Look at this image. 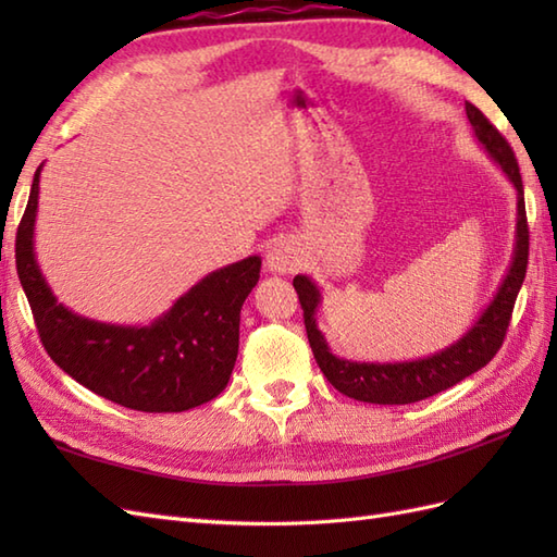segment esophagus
Returning a JSON list of instances; mask_svg holds the SVG:
<instances>
[{
	"label": "esophagus",
	"mask_w": 557,
	"mask_h": 557,
	"mask_svg": "<svg viewBox=\"0 0 557 557\" xmlns=\"http://www.w3.org/2000/svg\"><path fill=\"white\" fill-rule=\"evenodd\" d=\"M304 260V251L297 239H292V236H280V239L270 242L268 251H265V268L270 272H280V275H285V272H294Z\"/></svg>",
	"instance_id": "obj_1"
}]
</instances>
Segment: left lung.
Wrapping results in <instances>:
<instances>
[{
  "label": "left lung",
  "instance_id": "obj_1",
  "mask_svg": "<svg viewBox=\"0 0 557 557\" xmlns=\"http://www.w3.org/2000/svg\"><path fill=\"white\" fill-rule=\"evenodd\" d=\"M465 110L471 128H474L479 146L488 152V158L498 164L517 191V227L510 268H507L491 304L481 311L474 325H471L457 342H453V345L441 351L429 354V357L383 363L342 359L337 354H333L325 335L315 323V313L321 309L323 301L321 289H318V285L309 275L294 277V289L299 294L306 335H309L313 357L318 366H321V371L330 381V385L351 399L369 401V405H411V401L433 397L437 393H443V389L457 385L459 381H465L467 375L483 369V366H486L503 347L517 294L522 289V282L527 275L529 260L524 186L510 144H507L498 128H495L474 104L467 102Z\"/></svg>",
  "mask_w": 557,
  "mask_h": 557
}]
</instances>
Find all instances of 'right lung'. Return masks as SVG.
I'll list each match as a JSON object with an SVG mask.
<instances>
[{
  "mask_svg": "<svg viewBox=\"0 0 557 557\" xmlns=\"http://www.w3.org/2000/svg\"><path fill=\"white\" fill-rule=\"evenodd\" d=\"M42 164L16 232V270L52 361L92 393L136 411H186L218 397L239 354V313L260 256L212 270L148 325H114L57 301L35 258Z\"/></svg>",
  "mask_w": 557,
  "mask_h": 557,
  "instance_id": "obj_1",
  "label": "right lung"
}]
</instances>
